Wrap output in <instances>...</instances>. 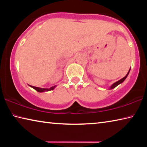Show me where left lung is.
<instances>
[{
    "mask_svg": "<svg viewBox=\"0 0 147 147\" xmlns=\"http://www.w3.org/2000/svg\"><path fill=\"white\" fill-rule=\"evenodd\" d=\"M129 72H130V70H129V71H128V74H126V75L124 77V78H123L122 79H121V80H119V81H117V82H115V83H114L112 86H111V87H110V89H113V88H115L116 86H117L119 84H121L122 82H124V80H125L126 78V77H127V76H128V73H129Z\"/></svg>",
    "mask_w": 147,
    "mask_h": 147,
    "instance_id": "8db88e82",
    "label": "left lung"
}]
</instances>
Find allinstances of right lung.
Returning a JSON list of instances; mask_svg holds the SVG:
<instances>
[{
    "mask_svg": "<svg viewBox=\"0 0 147 147\" xmlns=\"http://www.w3.org/2000/svg\"><path fill=\"white\" fill-rule=\"evenodd\" d=\"M32 88H33L34 89H36L37 91L38 92H43V91H51V90H53L54 89V88H55V86H53L51 87V88H50L49 89H45V88H38V87H35V86H30Z\"/></svg>",
    "mask_w": 147,
    "mask_h": 147,
    "instance_id": "obj_1",
    "label": "right lung"
}]
</instances>
